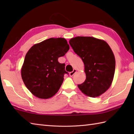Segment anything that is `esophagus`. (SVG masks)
Returning <instances> with one entry per match:
<instances>
[{
	"mask_svg": "<svg viewBox=\"0 0 134 134\" xmlns=\"http://www.w3.org/2000/svg\"><path fill=\"white\" fill-rule=\"evenodd\" d=\"M76 72V69H74L72 72H70L69 73L70 76H72L74 75V74H75Z\"/></svg>",
	"mask_w": 134,
	"mask_h": 134,
	"instance_id": "1",
	"label": "esophagus"
}]
</instances>
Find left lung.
Wrapping results in <instances>:
<instances>
[{"label": "left lung", "instance_id": "8db88e82", "mask_svg": "<svg viewBox=\"0 0 134 134\" xmlns=\"http://www.w3.org/2000/svg\"><path fill=\"white\" fill-rule=\"evenodd\" d=\"M69 43L85 65L86 79L78 87L84 94L97 97L112 85L115 71V58L106 41L92 37L78 36Z\"/></svg>", "mask_w": 134, "mask_h": 134}]
</instances>
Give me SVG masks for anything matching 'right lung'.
<instances>
[{"label":"right lung","mask_w":134,"mask_h":134,"mask_svg":"<svg viewBox=\"0 0 134 134\" xmlns=\"http://www.w3.org/2000/svg\"><path fill=\"white\" fill-rule=\"evenodd\" d=\"M70 49L64 38H50L36 44L26 54L21 68L25 86L33 94L41 99L52 97L64 80L65 64L58 62Z\"/></svg>","instance_id":"add662e5"}]
</instances>
